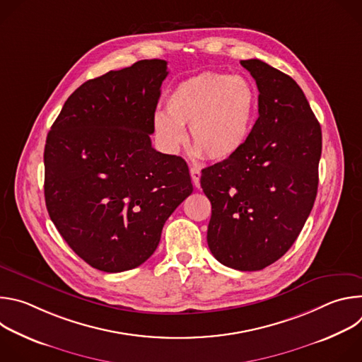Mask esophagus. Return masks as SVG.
Here are the masks:
<instances>
[{
    "instance_id": "obj_1",
    "label": "esophagus",
    "mask_w": 362,
    "mask_h": 362,
    "mask_svg": "<svg viewBox=\"0 0 362 362\" xmlns=\"http://www.w3.org/2000/svg\"><path fill=\"white\" fill-rule=\"evenodd\" d=\"M190 176H192V182L196 187L200 186V170L197 168H190Z\"/></svg>"
}]
</instances>
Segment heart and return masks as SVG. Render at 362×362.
I'll use <instances>...</instances> for the list:
<instances>
[{
    "label": "heart",
    "instance_id": "b5f03b06",
    "mask_svg": "<svg viewBox=\"0 0 362 362\" xmlns=\"http://www.w3.org/2000/svg\"><path fill=\"white\" fill-rule=\"evenodd\" d=\"M259 109V95L243 76L203 71L180 81L166 98V113L154 116V130L168 150L185 140L196 156L226 160L247 143Z\"/></svg>",
    "mask_w": 362,
    "mask_h": 362
}]
</instances>
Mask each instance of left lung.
Instances as JSON below:
<instances>
[{"instance_id": "obj_1", "label": "left lung", "mask_w": 362, "mask_h": 362, "mask_svg": "<svg viewBox=\"0 0 362 362\" xmlns=\"http://www.w3.org/2000/svg\"><path fill=\"white\" fill-rule=\"evenodd\" d=\"M259 90V117L233 158L202 170L212 204L208 245L228 268L261 271L300 233L317 197L321 126L293 78L242 60Z\"/></svg>"}]
</instances>
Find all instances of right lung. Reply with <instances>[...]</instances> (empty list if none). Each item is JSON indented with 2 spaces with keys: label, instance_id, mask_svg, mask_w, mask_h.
<instances>
[{
  "label": "right lung",
  "instance_id": "add662e5",
  "mask_svg": "<svg viewBox=\"0 0 362 362\" xmlns=\"http://www.w3.org/2000/svg\"><path fill=\"white\" fill-rule=\"evenodd\" d=\"M165 60H141L81 84L47 134L48 215L90 267L137 268L193 192L180 156L151 147L154 112L168 77Z\"/></svg>",
  "mask_w": 362,
  "mask_h": 362
}]
</instances>
